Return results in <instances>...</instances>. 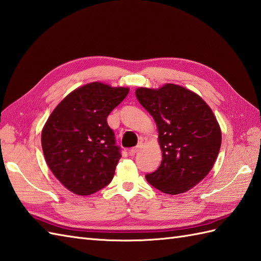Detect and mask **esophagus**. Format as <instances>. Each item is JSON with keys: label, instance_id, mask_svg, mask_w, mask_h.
Wrapping results in <instances>:
<instances>
[{"label": "esophagus", "instance_id": "obj_1", "mask_svg": "<svg viewBox=\"0 0 261 261\" xmlns=\"http://www.w3.org/2000/svg\"><path fill=\"white\" fill-rule=\"evenodd\" d=\"M142 146H143V145H142V143L140 142V143H139V145H138L137 147H134V148H131V149H130V151H129V153L131 154V156H134V154H136V153H137L138 151H139V150H140V149L142 148Z\"/></svg>", "mask_w": 261, "mask_h": 261}]
</instances>
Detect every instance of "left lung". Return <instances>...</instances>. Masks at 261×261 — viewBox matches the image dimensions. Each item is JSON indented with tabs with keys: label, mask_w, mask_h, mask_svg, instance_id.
<instances>
[{
	"label": "left lung",
	"mask_w": 261,
	"mask_h": 261,
	"mask_svg": "<svg viewBox=\"0 0 261 261\" xmlns=\"http://www.w3.org/2000/svg\"><path fill=\"white\" fill-rule=\"evenodd\" d=\"M138 101L156 121L163 160L146 178L160 192L176 195L197 185L218 157L222 135L208 105L186 88L166 84L140 87Z\"/></svg>",
	"instance_id": "8db88e82"
}]
</instances>
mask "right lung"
Listing matches in <instances>:
<instances>
[{"mask_svg": "<svg viewBox=\"0 0 261 261\" xmlns=\"http://www.w3.org/2000/svg\"><path fill=\"white\" fill-rule=\"evenodd\" d=\"M129 93L94 82L68 94L49 116L41 134L43 154L62 184L77 195L109 185L121 158L107 118Z\"/></svg>", "mask_w": 261, "mask_h": 261, "instance_id": "1", "label": "right lung"}]
</instances>
